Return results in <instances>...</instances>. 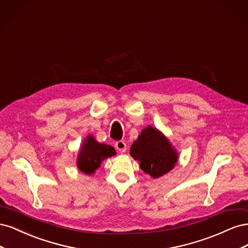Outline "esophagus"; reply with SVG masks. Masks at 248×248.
I'll return each mask as SVG.
<instances>
[{"mask_svg": "<svg viewBox=\"0 0 248 248\" xmlns=\"http://www.w3.org/2000/svg\"><path fill=\"white\" fill-rule=\"evenodd\" d=\"M116 149L120 152H125L127 150V146H126V142L124 140H117L116 141Z\"/></svg>", "mask_w": 248, "mask_h": 248, "instance_id": "esophagus-1", "label": "esophagus"}]
</instances>
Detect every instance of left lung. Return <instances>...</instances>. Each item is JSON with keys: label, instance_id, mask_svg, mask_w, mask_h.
<instances>
[{"label": "left lung", "instance_id": "left-lung-1", "mask_svg": "<svg viewBox=\"0 0 248 248\" xmlns=\"http://www.w3.org/2000/svg\"><path fill=\"white\" fill-rule=\"evenodd\" d=\"M130 155L139 160L140 169L153 178L169 172L177 162L178 155L161 132L149 126L141 131L130 148Z\"/></svg>", "mask_w": 248, "mask_h": 248}]
</instances>
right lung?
Returning <instances> with one entry per match:
<instances>
[{"label":"right lung","instance_id":"add662e5","mask_svg":"<svg viewBox=\"0 0 248 248\" xmlns=\"http://www.w3.org/2000/svg\"><path fill=\"white\" fill-rule=\"evenodd\" d=\"M115 154V149L111 146L100 144L93 137H88L78 154V169L85 174L91 175L100 167L102 160Z\"/></svg>","mask_w":248,"mask_h":248}]
</instances>
